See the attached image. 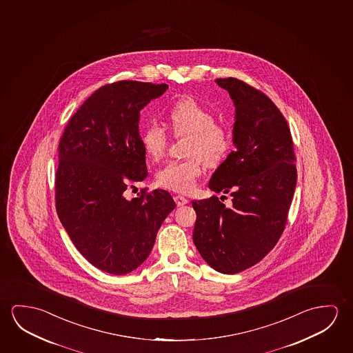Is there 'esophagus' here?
<instances>
[{
  "label": "esophagus",
  "mask_w": 353,
  "mask_h": 353,
  "mask_svg": "<svg viewBox=\"0 0 353 353\" xmlns=\"http://www.w3.org/2000/svg\"><path fill=\"white\" fill-rule=\"evenodd\" d=\"M174 200H175V202H176V205H178V206H184V205H186V203L189 202V200H188L186 197L180 195L175 196V197H174Z\"/></svg>",
  "instance_id": "34e87169"
}]
</instances>
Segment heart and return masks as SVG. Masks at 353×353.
Masks as SVG:
<instances>
[{"label":"heart","instance_id":"obj_1","mask_svg":"<svg viewBox=\"0 0 353 353\" xmlns=\"http://www.w3.org/2000/svg\"><path fill=\"white\" fill-rule=\"evenodd\" d=\"M168 120L174 134H189L184 161L168 162L156 174L158 185L169 190L189 192L201 175L203 162L217 165L228 156L230 137L223 126L214 123V114L192 98L180 99L169 110ZM141 145L145 154L158 161L165 154L168 134L161 123L152 121L141 131Z\"/></svg>","mask_w":353,"mask_h":353}]
</instances>
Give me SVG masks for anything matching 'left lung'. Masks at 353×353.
I'll use <instances>...</instances> for the list:
<instances>
[{"instance_id": "1", "label": "left lung", "mask_w": 353, "mask_h": 353, "mask_svg": "<svg viewBox=\"0 0 353 353\" xmlns=\"http://www.w3.org/2000/svg\"><path fill=\"white\" fill-rule=\"evenodd\" d=\"M216 82L234 104L235 150L208 188L230 194L232 203L217 196L192 201V238L212 269L232 274L263 260L280 239L296 189V158L285 117L268 95L233 77Z\"/></svg>"}]
</instances>
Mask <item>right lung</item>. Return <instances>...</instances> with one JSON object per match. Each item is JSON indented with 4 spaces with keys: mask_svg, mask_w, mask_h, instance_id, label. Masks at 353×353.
<instances>
[{
    "mask_svg": "<svg viewBox=\"0 0 353 353\" xmlns=\"http://www.w3.org/2000/svg\"><path fill=\"white\" fill-rule=\"evenodd\" d=\"M167 90L165 83L137 81L101 87L70 119L59 143V219L77 250L108 274H129L141 266L175 208L162 189L125 197L128 186L148 174L140 112Z\"/></svg>",
    "mask_w": 353,
    "mask_h": 353,
    "instance_id": "1",
    "label": "right lung"
}]
</instances>
